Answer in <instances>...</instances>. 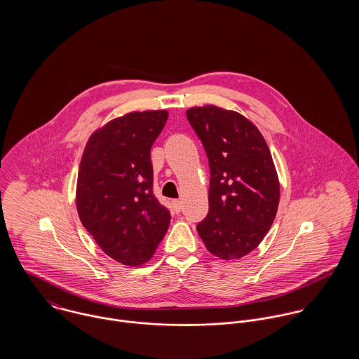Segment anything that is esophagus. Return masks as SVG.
Instances as JSON below:
<instances>
[{"mask_svg": "<svg viewBox=\"0 0 359 359\" xmlns=\"http://www.w3.org/2000/svg\"><path fill=\"white\" fill-rule=\"evenodd\" d=\"M172 210L175 212H180L182 210V202L181 201H172Z\"/></svg>", "mask_w": 359, "mask_h": 359, "instance_id": "34e87169", "label": "esophagus"}]
</instances>
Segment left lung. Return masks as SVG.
Listing matches in <instances>:
<instances>
[{
	"instance_id": "obj_1",
	"label": "left lung",
	"mask_w": 359,
	"mask_h": 359,
	"mask_svg": "<svg viewBox=\"0 0 359 359\" xmlns=\"http://www.w3.org/2000/svg\"><path fill=\"white\" fill-rule=\"evenodd\" d=\"M187 117L210 165V210L198 224L207 250L221 259L253 252L269 231L279 205V178L269 148L243 114L214 104L195 106Z\"/></svg>"
}]
</instances>
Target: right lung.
Wrapping results in <instances>:
<instances>
[{"mask_svg":"<svg viewBox=\"0 0 359 359\" xmlns=\"http://www.w3.org/2000/svg\"><path fill=\"white\" fill-rule=\"evenodd\" d=\"M167 110L131 111L94 131L81 156L76 207L84 228L123 265L148 262L171 215L154 195L151 148Z\"/></svg>","mask_w":359,"mask_h":359,"instance_id":"add662e5","label":"right lung"}]
</instances>
